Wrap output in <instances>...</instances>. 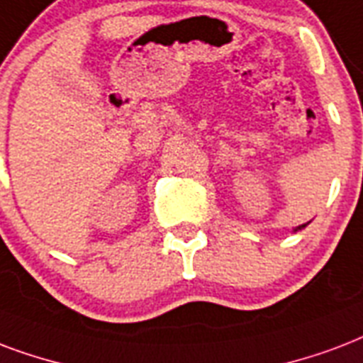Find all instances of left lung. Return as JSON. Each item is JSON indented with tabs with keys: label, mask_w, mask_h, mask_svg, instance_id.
Returning a JSON list of instances; mask_svg holds the SVG:
<instances>
[{
	"label": "left lung",
	"mask_w": 363,
	"mask_h": 363,
	"mask_svg": "<svg viewBox=\"0 0 363 363\" xmlns=\"http://www.w3.org/2000/svg\"><path fill=\"white\" fill-rule=\"evenodd\" d=\"M303 226H306V225H303ZM303 226H298V228H303ZM298 228H297V230H298Z\"/></svg>",
	"instance_id": "8db88e82"
}]
</instances>
